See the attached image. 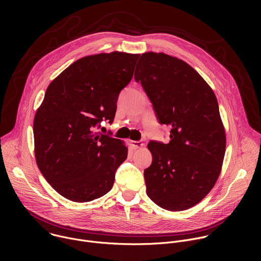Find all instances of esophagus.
<instances>
[{"instance_id":"1","label":"esophagus","mask_w":261,"mask_h":261,"mask_svg":"<svg viewBox=\"0 0 261 261\" xmlns=\"http://www.w3.org/2000/svg\"><path fill=\"white\" fill-rule=\"evenodd\" d=\"M131 144H132V147L134 148V150H136V148H140V147H142L144 145L141 141H136V140L131 141Z\"/></svg>"}]
</instances>
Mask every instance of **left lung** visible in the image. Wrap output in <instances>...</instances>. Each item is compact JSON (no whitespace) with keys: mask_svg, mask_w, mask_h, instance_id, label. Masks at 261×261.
<instances>
[{"mask_svg":"<svg viewBox=\"0 0 261 261\" xmlns=\"http://www.w3.org/2000/svg\"><path fill=\"white\" fill-rule=\"evenodd\" d=\"M170 141H150L146 194L167 211H184L213 189L225 155L226 135L212 88L186 62L163 53L141 55L134 74Z\"/></svg>","mask_w":261,"mask_h":261,"instance_id":"obj_1","label":"left lung"}]
</instances>
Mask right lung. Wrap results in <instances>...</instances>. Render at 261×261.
I'll use <instances>...</instances> for the list:
<instances>
[{"mask_svg":"<svg viewBox=\"0 0 261 261\" xmlns=\"http://www.w3.org/2000/svg\"><path fill=\"white\" fill-rule=\"evenodd\" d=\"M138 58L121 51L87 56L49 84L34 118L35 158L63 197L88 202L113 188L128 147L96 129L102 121L114 122L119 94Z\"/></svg>","mask_w":261,"mask_h":261,"instance_id":"right-lung-1","label":"right lung"}]
</instances>
